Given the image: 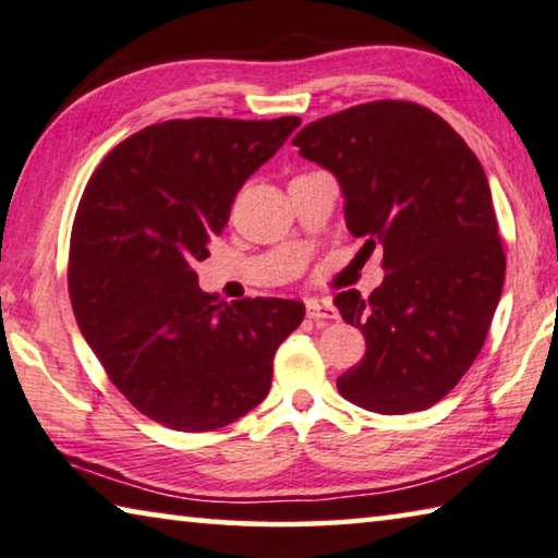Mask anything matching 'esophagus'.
<instances>
[{"mask_svg": "<svg viewBox=\"0 0 558 558\" xmlns=\"http://www.w3.org/2000/svg\"><path fill=\"white\" fill-rule=\"evenodd\" d=\"M306 314L308 318H314V322H328V318H339V312L328 304V301H318V299H312L306 304Z\"/></svg>", "mask_w": 558, "mask_h": 558, "instance_id": "obj_1", "label": "esophagus"}]
</instances>
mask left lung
Wrapping results in <instances>:
<instances>
[{
    "label": "left lung",
    "mask_w": 558,
    "mask_h": 558,
    "mask_svg": "<svg viewBox=\"0 0 558 558\" xmlns=\"http://www.w3.org/2000/svg\"><path fill=\"white\" fill-rule=\"evenodd\" d=\"M331 170L345 227L383 246V284L336 294L365 355L336 386L353 405L405 415L442 400L485 345L505 287L492 193L477 155L430 108L373 100L318 118L291 141Z\"/></svg>",
    "instance_id": "1"
}]
</instances>
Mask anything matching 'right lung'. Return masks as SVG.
<instances>
[{
	"mask_svg": "<svg viewBox=\"0 0 558 558\" xmlns=\"http://www.w3.org/2000/svg\"><path fill=\"white\" fill-rule=\"evenodd\" d=\"M301 118H190L143 128L90 175L73 217L69 296L90 351L135 410L180 433L240 420L267 398L291 299L227 301L197 287L246 178Z\"/></svg>",
	"mask_w": 558,
	"mask_h": 558,
	"instance_id": "add662e5",
	"label": "right lung"
}]
</instances>
